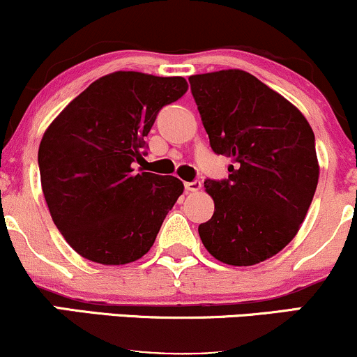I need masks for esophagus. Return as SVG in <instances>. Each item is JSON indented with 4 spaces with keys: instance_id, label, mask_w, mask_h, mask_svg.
<instances>
[{
    "instance_id": "1",
    "label": "esophagus",
    "mask_w": 357,
    "mask_h": 357,
    "mask_svg": "<svg viewBox=\"0 0 357 357\" xmlns=\"http://www.w3.org/2000/svg\"><path fill=\"white\" fill-rule=\"evenodd\" d=\"M184 188H186V191H191V192H196L202 190V181H191V183H184Z\"/></svg>"
}]
</instances>
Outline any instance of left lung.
Here are the masks:
<instances>
[{
    "instance_id": "obj_1",
    "label": "left lung",
    "mask_w": 357,
    "mask_h": 357,
    "mask_svg": "<svg viewBox=\"0 0 357 357\" xmlns=\"http://www.w3.org/2000/svg\"><path fill=\"white\" fill-rule=\"evenodd\" d=\"M210 146L231 159L227 179H206L215 202L198 227L216 260L248 267L297 235L319 181L312 127L296 105L243 70L191 75Z\"/></svg>"
}]
</instances>
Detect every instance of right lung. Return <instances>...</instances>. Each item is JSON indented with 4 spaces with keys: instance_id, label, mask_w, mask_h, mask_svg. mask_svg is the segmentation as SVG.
<instances>
[{
    "instance_id": "add662e5",
    "label": "right lung",
    "mask_w": 357,
    "mask_h": 357,
    "mask_svg": "<svg viewBox=\"0 0 357 357\" xmlns=\"http://www.w3.org/2000/svg\"><path fill=\"white\" fill-rule=\"evenodd\" d=\"M183 77L114 72L90 84L45 130L40 178L53 223L79 255L126 265L149 252L181 196L174 176L136 173L159 110L184 96Z\"/></svg>"
}]
</instances>
